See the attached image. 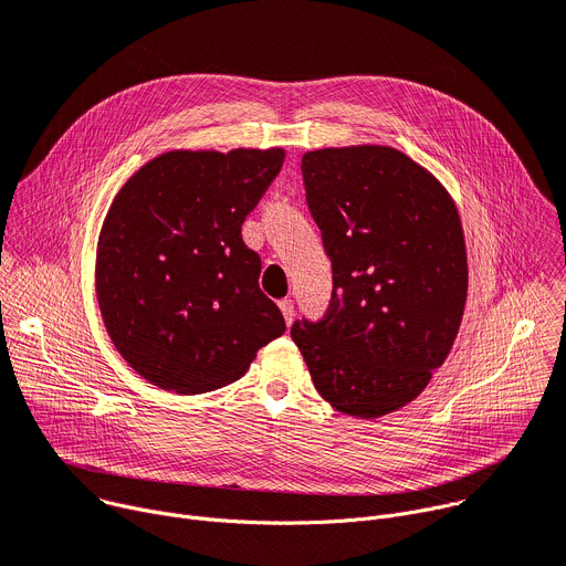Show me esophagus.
Here are the masks:
<instances>
[{
    "instance_id": "esophagus-1",
    "label": "esophagus",
    "mask_w": 566,
    "mask_h": 566,
    "mask_svg": "<svg viewBox=\"0 0 566 566\" xmlns=\"http://www.w3.org/2000/svg\"><path fill=\"white\" fill-rule=\"evenodd\" d=\"M280 312H282V316H284V321H286V325H291L293 318H295V310H293V300H291V297L280 300Z\"/></svg>"
}]
</instances>
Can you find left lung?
I'll list each match as a JSON object with an SVG mask.
<instances>
[{"instance_id":"obj_1","label":"left lung","mask_w":566,"mask_h":566,"mask_svg":"<svg viewBox=\"0 0 566 566\" xmlns=\"http://www.w3.org/2000/svg\"><path fill=\"white\" fill-rule=\"evenodd\" d=\"M306 202L332 260L323 321H295L321 397L375 420L413 401L451 352L468 302V248L444 185L392 146L306 150Z\"/></svg>"}]
</instances>
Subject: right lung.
Here are the masks:
<instances>
[{
	"label": "right lung",
	"mask_w": 566,
	"mask_h": 566,
	"mask_svg": "<svg viewBox=\"0 0 566 566\" xmlns=\"http://www.w3.org/2000/svg\"><path fill=\"white\" fill-rule=\"evenodd\" d=\"M284 156L280 146L174 148L113 198L96 243V302L113 345L148 384L178 395L223 388L284 334L260 289V254L241 239Z\"/></svg>",
	"instance_id": "add662e5"
}]
</instances>
